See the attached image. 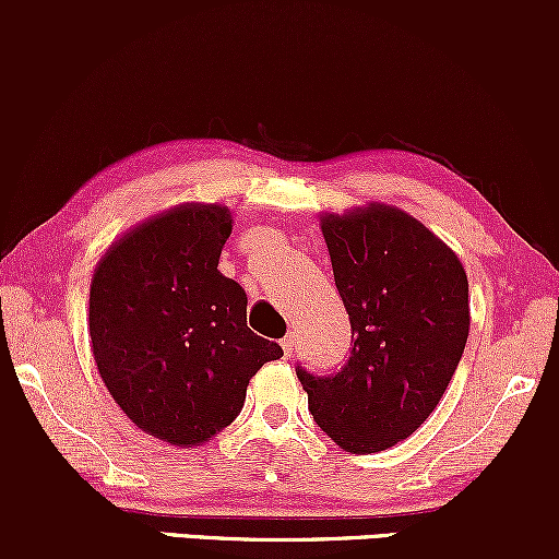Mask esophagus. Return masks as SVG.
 Segmentation results:
<instances>
[{"label":"esophagus","mask_w":559,"mask_h":559,"mask_svg":"<svg viewBox=\"0 0 559 559\" xmlns=\"http://www.w3.org/2000/svg\"><path fill=\"white\" fill-rule=\"evenodd\" d=\"M294 344H297V342H294V336H286L284 342H281V346H284V355H286V360H288V357H292V352H294Z\"/></svg>","instance_id":"1"}]
</instances>
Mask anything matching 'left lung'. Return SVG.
<instances>
[{"label":"left lung","instance_id":"8db88e82","mask_svg":"<svg viewBox=\"0 0 559 559\" xmlns=\"http://www.w3.org/2000/svg\"><path fill=\"white\" fill-rule=\"evenodd\" d=\"M355 346L338 373L297 365L312 418L346 452H381L433 413L465 352L467 275L444 241L386 204L320 221Z\"/></svg>","mask_w":559,"mask_h":559}]
</instances>
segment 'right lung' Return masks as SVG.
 Returning a JSON list of instances; mask_svg holds the SVG:
<instances>
[{
    "label": "right lung",
    "instance_id": "add662e5",
    "mask_svg": "<svg viewBox=\"0 0 559 559\" xmlns=\"http://www.w3.org/2000/svg\"><path fill=\"white\" fill-rule=\"evenodd\" d=\"M221 204H181L115 241L94 271L88 333L102 381L141 431L199 447L230 426L249 378L284 357L247 329V294L217 271Z\"/></svg>",
    "mask_w": 559,
    "mask_h": 559
}]
</instances>
